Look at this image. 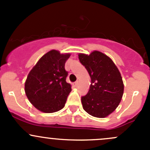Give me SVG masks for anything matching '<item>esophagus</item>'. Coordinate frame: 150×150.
I'll return each mask as SVG.
<instances>
[{"mask_svg": "<svg viewBox=\"0 0 150 150\" xmlns=\"http://www.w3.org/2000/svg\"><path fill=\"white\" fill-rule=\"evenodd\" d=\"M78 83H78V81H76V82H75V83H74V86H75V87H77V86H78Z\"/></svg>", "mask_w": 150, "mask_h": 150, "instance_id": "esophagus-1", "label": "esophagus"}]
</instances>
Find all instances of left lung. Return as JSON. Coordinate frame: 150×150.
I'll return each instance as SVG.
<instances>
[{
  "mask_svg": "<svg viewBox=\"0 0 150 150\" xmlns=\"http://www.w3.org/2000/svg\"><path fill=\"white\" fill-rule=\"evenodd\" d=\"M78 58L91 79L88 92L81 97L83 107L91 115L106 117L120 104L124 91L120 72L112 60L103 53L93 51Z\"/></svg>",
  "mask_w": 150,
  "mask_h": 150,
  "instance_id": "1",
  "label": "left lung"
}]
</instances>
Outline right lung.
I'll return each instance as SVG.
<instances>
[{
  "mask_svg": "<svg viewBox=\"0 0 150 150\" xmlns=\"http://www.w3.org/2000/svg\"><path fill=\"white\" fill-rule=\"evenodd\" d=\"M70 54H60L57 50L47 52L29 72L25 84L26 96L36 109L52 113L64 107L71 91L66 82L68 72L64 69Z\"/></svg>",
  "mask_w": 150,
  "mask_h": 150,
  "instance_id": "1",
  "label": "right lung"
}]
</instances>
